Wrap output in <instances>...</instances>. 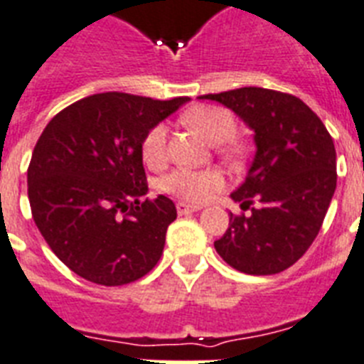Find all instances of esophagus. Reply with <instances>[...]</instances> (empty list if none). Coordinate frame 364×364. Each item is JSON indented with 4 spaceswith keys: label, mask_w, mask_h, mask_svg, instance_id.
<instances>
[{
    "label": "esophagus",
    "mask_w": 364,
    "mask_h": 364,
    "mask_svg": "<svg viewBox=\"0 0 364 364\" xmlns=\"http://www.w3.org/2000/svg\"><path fill=\"white\" fill-rule=\"evenodd\" d=\"M200 205H191V203H185V202H177V213L179 215H188V213H194V211H200Z\"/></svg>",
    "instance_id": "1"
}]
</instances>
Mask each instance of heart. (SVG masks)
<instances>
[{
    "instance_id": "heart-1",
    "label": "heart",
    "mask_w": 364,
    "mask_h": 364,
    "mask_svg": "<svg viewBox=\"0 0 364 364\" xmlns=\"http://www.w3.org/2000/svg\"><path fill=\"white\" fill-rule=\"evenodd\" d=\"M183 121L209 144H224V141L232 140L237 131V123L233 119V115L223 106H194L183 115ZM166 136V125H162V123L149 129L141 141V155L147 164L156 166L164 161ZM161 188L170 194H176L185 202L203 203L208 202L215 192L223 188V177L215 170L196 172V170H188V168H176L162 177Z\"/></svg>"
}]
</instances>
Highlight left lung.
<instances>
[{
  "label": "left lung",
  "mask_w": 364,
  "mask_h": 364,
  "mask_svg": "<svg viewBox=\"0 0 364 364\" xmlns=\"http://www.w3.org/2000/svg\"><path fill=\"white\" fill-rule=\"evenodd\" d=\"M237 114L254 131L256 155L215 241L220 258L247 274H277L294 265L320 232L336 188V151L326 125L301 99L264 87L202 95Z\"/></svg>",
  "instance_id": "obj_1"
}]
</instances>
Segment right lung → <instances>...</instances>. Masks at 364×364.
I'll list each match as a JSON object with an SVG mask.
<instances>
[{
  "mask_svg": "<svg viewBox=\"0 0 364 364\" xmlns=\"http://www.w3.org/2000/svg\"><path fill=\"white\" fill-rule=\"evenodd\" d=\"M188 97L97 93L52 117L28 168L31 215L52 252L102 286L141 279L161 259L170 198L147 194L141 141Z\"/></svg>",
  "mask_w": 364,
  "mask_h": 364,
  "instance_id": "1",
  "label": "right lung"
}]
</instances>
